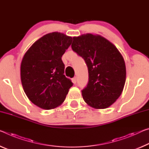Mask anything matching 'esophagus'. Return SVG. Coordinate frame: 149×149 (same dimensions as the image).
<instances>
[{"label":"esophagus","instance_id":"1","mask_svg":"<svg viewBox=\"0 0 149 149\" xmlns=\"http://www.w3.org/2000/svg\"><path fill=\"white\" fill-rule=\"evenodd\" d=\"M72 82L73 83H74V84H76V82H77V77H74V78H72Z\"/></svg>","mask_w":149,"mask_h":149}]
</instances>
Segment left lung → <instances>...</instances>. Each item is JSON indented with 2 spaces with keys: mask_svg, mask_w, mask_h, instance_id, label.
I'll return each mask as SVG.
<instances>
[{
  "mask_svg": "<svg viewBox=\"0 0 149 149\" xmlns=\"http://www.w3.org/2000/svg\"><path fill=\"white\" fill-rule=\"evenodd\" d=\"M72 48L84 59L89 81L82 92L84 100L95 109L113 104L123 90L126 67L116 46L98 34H86L73 38Z\"/></svg>",
  "mask_w": 149,
  "mask_h": 149,
  "instance_id": "8db88e82",
  "label": "left lung"
}]
</instances>
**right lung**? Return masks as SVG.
Segmentation results:
<instances>
[{
    "mask_svg": "<svg viewBox=\"0 0 149 149\" xmlns=\"http://www.w3.org/2000/svg\"><path fill=\"white\" fill-rule=\"evenodd\" d=\"M72 38L54 32L44 35L24 55L20 65L21 82L32 103L43 109H52L64 101L73 86L63 75L62 60Z\"/></svg>",
    "mask_w": 149,
    "mask_h": 149,
    "instance_id": "right-lung-1",
    "label": "right lung"
}]
</instances>
